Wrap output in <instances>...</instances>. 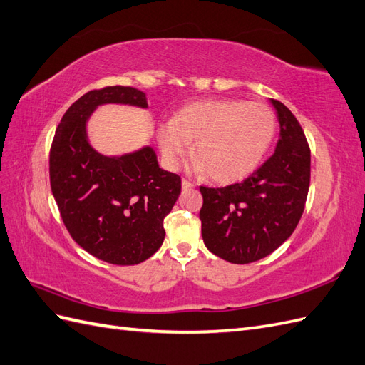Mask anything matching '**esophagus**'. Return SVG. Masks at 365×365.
Instances as JSON below:
<instances>
[{
	"label": "esophagus",
	"mask_w": 365,
	"mask_h": 365,
	"mask_svg": "<svg viewBox=\"0 0 365 365\" xmlns=\"http://www.w3.org/2000/svg\"><path fill=\"white\" fill-rule=\"evenodd\" d=\"M181 185H182V190H189V189H193V182H190L189 180H182L181 181Z\"/></svg>",
	"instance_id": "1"
}]
</instances>
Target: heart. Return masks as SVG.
Masks as SVG:
<instances>
[{
	"mask_svg": "<svg viewBox=\"0 0 365 365\" xmlns=\"http://www.w3.org/2000/svg\"><path fill=\"white\" fill-rule=\"evenodd\" d=\"M277 120L263 103L212 98L187 105L158 130L163 158L178 168L193 143L196 170L216 182L244 180L256 170L275 135Z\"/></svg>",
	"mask_w": 365,
	"mask_h": 365,
	"instance_id": "obj_1",
	"label": "heart"
}]
</instances>
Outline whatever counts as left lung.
Wrapping results in <instances>:
<instances>
[{
    "label": "left lung",
    "mask_w": 365,
    "mask_h": 365,
    "mask_svg": "<svg viewBox=\"0 0 365 365\" xmlns=\"http://www.w3.org/2000/svg\"><path fill=\"white\" fill-rule=\"evenodd\" d=\"M280 123L275 152L242 182L201 185L205 247L230 263L269 256L300 222L311 182V149L295 115L271 98Z\"/></svg>",
    "instance_id": "1"
}]
</instances>
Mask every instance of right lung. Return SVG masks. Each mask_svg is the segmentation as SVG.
<instances>
[{
    "label": "right lung",
    "instance_id": "1",
    "mask_svg": "<svg viewBox=\"0 0 365 365\" xmlns=\"http://www.w3.org/2000/svg\"><path fill=\"white\" fill-rule=\"evenodd\" d=\"M146 108V94L132 86H105L83 94L67 109L50 149V184L63 225L91 256L129 267L161 247L164 217L181 193V178L160 169L143 148L103 157L86 140V120L98 105Z\"/></svg>",
    "mask_w": 365,
    "mask_h": 365
}]
</instances>
